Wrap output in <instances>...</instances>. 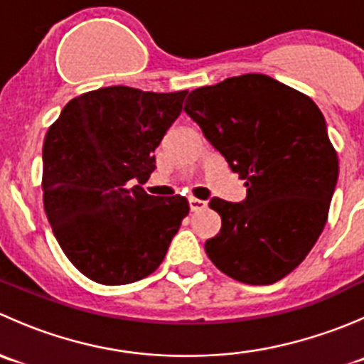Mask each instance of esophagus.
<instances>
[{
	"label": "esophagus",
	"mask_w": 364,
	"mask_h": 364,
	"mask_svg": "<svg viewBox=\"0 0 364 364\" xmlns=\"http://www.w3.org/2000/svg\"><path fill=\"white\" fill-rule=\"evenodd\" d=\"M188 204H190V209H192V211H200V209L208 208V203H205V200L196 199V197H192V199L188 200Z\"/></svg>",
	"instance_id": "34e87169"
}]
</instances>
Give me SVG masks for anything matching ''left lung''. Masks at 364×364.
<instances>
[{"instance_id":"obj_1","label":"left lung","mask_w":364,"mask_h":364,"mask_svg":"<svg viewBox=\"0 0 364 364\" xmlns=\"http://www.w3.org/2000/svg\"><path fill=\"white\" fill-rule=\"evenodd\" d=\"M185 112L247 186L243 203L211 199L222 229L205 253L241 284L282 280L317 243L338 179L321 109L273 77L245 73L190 91Z\"/></svg>"}]
</instances>
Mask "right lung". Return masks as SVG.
Here are the masks:
<instances>
[{
    "instance_id": "right-lung-1",
    "label": "right lung",
    "mask_w": 364,
    "mask_h": 364,
    "mask_svg": "<svg viewBox=\"0 0 364 364\" xmlns=\"http://www.w3.org/2000/svg\"><path fill=\"white\" fill-rule=\"evenodd\" d=\"M188 91L109 86L72 98L43 141V208L61 250L90 280L151 274L188 215L181 196H148L156 146Z\"/></svg>"
}]
</instances>
